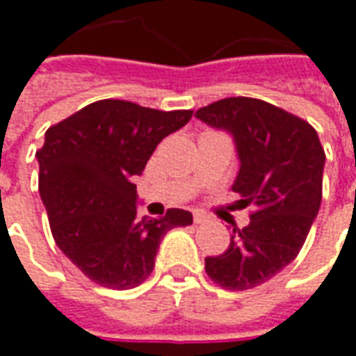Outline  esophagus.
<instances>
[{
    "label": "esophagus",
    "instance_id": "esophagus-1",
    "mask_svg": "<svg viewBox=\"0 0 356 356\" xmlns=\"http://www.w3.org/2000/svg\"><path fill=\"white\" fill-rule=\"evenodd\" d=\"M208 219H209L208 216H204V213H200V211H194V223H196V225L206 223Z\"/></svg>",
    "mask_w": 356,
    "mask_h": 356
}]
</instances>
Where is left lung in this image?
Wrapping results in <instances>:
<instances>
[{
	"label": "left lung",
	"instance_id": "left-lung-1",
	"mask_svg": "<svg viewBox=\"0 0 356 356\" xmlns=\"http://www.w3.org/2000/svg\"><path fill=\"white\" fill-rule=\"evenodd\" d=\"M194 116L231 133L240 160L232 191L255 208L227 252L206 257V273L225 290H250L298 257L321 208L326 154L313 125L259 99L229 97Z\"/></svg>",
	"mask_w": 356,
	"mask_h": 356
}]
</instances>
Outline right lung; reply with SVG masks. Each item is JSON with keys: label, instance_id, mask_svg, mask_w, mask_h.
Returning a JSON list of instances; mask_svg holds the SVG:
<instances>
[{"label": "right lung", "instance_id": "right-lung-1", "mask_svg": "<svg viewBox=\"0 0 356 356\" xmlns=\"http://www.w3.org/2000/svg\"><path fill=\"white\" fill-rule=\"evenodd\" d=\"M191 118L193 110L163 112L104 99L45 131L35 158L51 232L95 284L112 290L143 284L168 231L193 223V213L177 208L140 219L133 183L160 140Z\"/></svg>", "mask_w": 356, "mask_h": 356}]
</instances>
